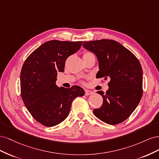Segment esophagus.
<instances>
[{"label":"esophagus","mask_w":159,"mask_h":159,"mask_svg":"<svg viewBox=\"0 0 159 159\" xmlns=\"http://www.w3.org/2000/svg\"><path fill=\"white\" fill-rule=\"evenodd\" d=\"M93 93V91H91V90L89 89H85V95H89Z\"/></svg>","instance_id":"esophagus-1"}]
</instances>
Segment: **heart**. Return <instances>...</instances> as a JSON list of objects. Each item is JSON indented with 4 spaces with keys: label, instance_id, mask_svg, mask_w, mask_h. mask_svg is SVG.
<instances>
[{
    "label": "heart",
    "instance_id": "1",
    "mask_svg": "<svg viewBox=\"0 0 159 159\" xmlns=\"http://www.w3.org/2000/svg\"><path fill=\"white\" fill-rule=\"evenodd\" d=\"M91 54V53H89V52H85L84 54V56H85V55H88V54Z\"/></svg>",
    "mask_w": 159,
    "mask_h": 159
}]
</instances>
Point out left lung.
<instances>
[{"instance_id":"left-lung-1","label":"left lung","mask_w":159,"mask_h":159,"mask_svg":"<svg viewBox=\"0 0 159 159\" xmlns=\"http://www.w3.org/2000/svg\"><path fill=\"white\" fill-rule=\"evenodd\" d=\"M86 50L98 57L99 68L96 78L110 79L109 89L98 93L103 104L93 113L101 121L117 125L126 120L136 109L143 95V70L133 53L113 40L84 42Z\"/></svg>"}]
</instances>
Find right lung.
<instances>
[{
  "instance_id": "right-lung-1",
  "label": "right lung",
  "mask_w": 159,
  "mask_h": 159,
  "mask_svg": "<svg viewBox=\"0 0 159 159\" xmlns=\"http://www.w3.org/2000/svg\"><path fill=\"white\" fill-rule=\"evenodd\" d=\"M81 44V41L46 42L34 51L22 66V101L33 118L43 125L50 127L61 123L69 115L73 100L85 94L80 86L65 88L56 84L57 72L64 71L66 59Z\"/></svg>"
}]
</instances>
